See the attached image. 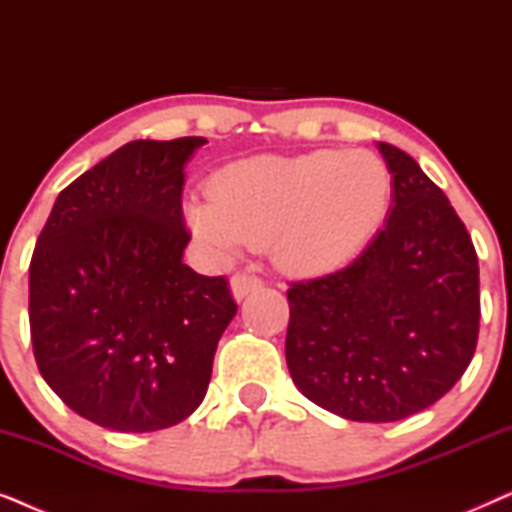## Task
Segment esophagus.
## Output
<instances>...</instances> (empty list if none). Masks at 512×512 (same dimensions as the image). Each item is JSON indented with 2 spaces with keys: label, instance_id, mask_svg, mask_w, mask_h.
<instances>
[{
  "label": "esophagus",
  "instance_id": "1",
  "mask_svg": "<svg viewBox=\"0 0 512 512\" xmlns=\"http://www.w3.org/2000/svg\"><path fill=\"white\" fill-rule=\"evenodd\" d=\"M263 282L254 275H244V272H237V275L230 277V293H233L235 300H242L244 296H249L251 291L261 289Z\"/></svg>",
  "mask_w": 512,
  "mask_h": 512
}]
</instances>
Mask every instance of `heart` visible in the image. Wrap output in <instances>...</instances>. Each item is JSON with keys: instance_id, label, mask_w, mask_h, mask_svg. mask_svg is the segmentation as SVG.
<instances>
[{"instance_id": "heart-1", "label": "heart", "mask_w": 512, "mask_h": 512, "mask_svg": "<svg viewBox=\"0 0 512 512\" xmlns=\"http://www.w3.org/2000/svg\"><path fill=\"white\" fill-rule=\"evenodd\" d=\"M394 181L370 151L321 149L298 156L235 160L191 195L186 226L216 256L265 244L293 275H324L347 265L387 219Z\"/></svg>"}]
</instances>
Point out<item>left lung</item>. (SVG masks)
Returning <instances> with one entry per match:
<instances>
[{"instance_id":"1","label":"left lung","mask_w":512,"mask_h":512,"mask_svg":"<svg viewBox=\"0 0 512 512\" xmlns=\"http://www.w3.org/2000/svg\"><path fill=\"white\" fill-rule=\"evenodd\" d=\"M387 223L352 265L291 284L286 366L303 396L352 422L429 408L473 359L480 270L471 235L408 153L377 142Z\"/></svg>"}]
</instances>
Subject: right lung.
Returning a JSON list of instances; mask_svg holds the SVG:
<instances>
[{"mask_svg":"<svg viewBox=\"0 0 512 512\" xmlns=\"http://www.w3.org/2000/svg\"><path fill=\"white\" fill-rule=\"evenodd\" d=\"M205 137L135 139L58 195L30 263L34 359L90 422L174 426L207 394L237 305L184 263V167Z\"/></svg>","mask_w":512,"mask_h":512,"instance_id":"add662e5","label":"right lung"}]
</instances>
